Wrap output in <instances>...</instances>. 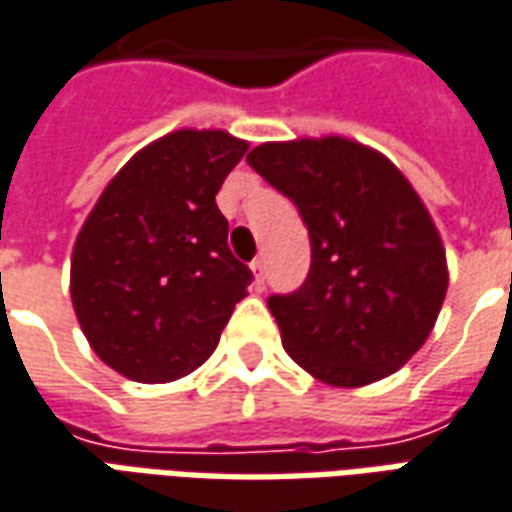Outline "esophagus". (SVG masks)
I'll return each instance as SVG.
<instances>
[{
	"label": "esophagus",
	"instance_id": "esophagus-1",
	"mask_svg": "<svg viewBox=\"0 0 512 512\" xmlns=\"http://www.w3.org/2000/svg\"><path fill=\"white\" fill-rule=\"evenodd\" d=\"M252 274H255L257 288H263V285H266V257H257V260H252Z\"/></svg>",
	"mask_w": 512,
	"mask_h": 512
}]
</instances>
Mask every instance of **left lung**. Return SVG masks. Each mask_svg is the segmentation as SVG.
<instances>
[{"label": "left lung", "instance_id": "1", "mask_svg": "<svg viewBox=\"0 0 512 512\" xmlns=\"http://www.w3.org/2000/svg\"><path fill=\"white\" fill-rule=\"evenodd\" d=\"M246 160L310 232L305 285L268 296L285 352L335 388L399 371L430 338L449 288L421 196L382 152L343 135L260 144Z\"/></svg>", "mask_w": 512, "mask_h": 512}]
</instances>
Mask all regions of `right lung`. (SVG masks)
Segmentation results:
<instances>
[{
  "label": "right lung",
  "mask_w": 512,
  "mask_h": 512,
  "mask_svg": "<svg viewBox=\"0 0 512 512\" xmlns=\"http://www.w3.org/2000/svg\"><path fill=\"white\" fill-rule=\"evenodd\" d=\"M249 144L174 130L107 182L71 252V305L102 363L135 382H174L216 352L252 271L227 246L216 205Z\"/></svg>",
  "instance_id": "add662e5"
}]
</instances>
